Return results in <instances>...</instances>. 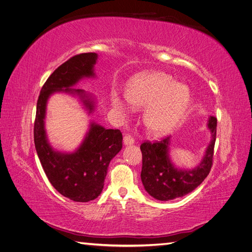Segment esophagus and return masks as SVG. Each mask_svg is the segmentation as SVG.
<instances>
[{
  "mask_svg": "<svg viewBox=\"0 0 252 252\" xmlns=\"http://www.w3.org/2000/svg\"><path fill=\"white\" fill-rule=\"evenodd\" d=\"M123 142H124V144H125V145H132V144L134 143V139L132 138V136H131L130 134L126 133V134H125V136H124V140H123Z\"/></svg>",
  "mask_w": 252,
  "mask_h": 252,
  "instance_id": "34e87169",
  "label": "esophagus"
}]
</instances>
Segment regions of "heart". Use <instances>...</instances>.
<instances>
[{
	"mask_svg": "<svg viewBox=\"0 0 252 252\" xmlns=\"http://www.w3.org/2000/svg\"><path fill=\"white\" fill-rule=\"evenodd\" d=\"M126 94L135 106H147L144 124L155 134H165L179 124L188 107L190 90L164 72L142 73L128 84ZM112 106L125 111L128 102L118 94H112Z\"/></svg>",
	"mask_w": 252,
	"mask_h": 252,
	"instance_id": "1",
	"label": "heart"
}]
</instances>
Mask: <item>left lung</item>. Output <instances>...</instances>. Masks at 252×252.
<instances>
[{"mask_svg": "<svg viewBox=\"0 0 252 252\" xmlns=\"http://www.w3.org/2000/svg\"><path fill=\"white\" fill-rule=\"evenodd\" d=\"M217 118L210 117L208 128L211 141L202 162L195 168L186 170L175 167L169 158L170 136L162 141L141 144L143 165L141 180L146 191L158 201H170L191 192L207 178L212 166L213 149L217 136Z\"/></svg>", "mask_w": 252, "mask_h": 252, "instance_id": "obj_1", "label": "left lung"}]
</instances>
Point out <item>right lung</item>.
Returning a JSON list of instances; mask_svg holds the SVG:
<instances>
[{
	"mask_svg": "<svg viewBox=\"0 0 252 252\" xmlns=\"http://www.w3.org/2000/svg\"><path fill=\"white\" fill-rule=\"evenodd\" d=\"M96 60V53L87 52L66 61L45 82L36 103L33 136L37 157L51 185L74 202H89L101 194L109 163L122 149L123 136L119 129H105L91 123L81 146L72 154H62L49 145L44 120L47 100L60 91L80 95L89 113L93 112L94 100L84 90L69 87L83 78L94 77Z\"/></svg>",
	"mask_w": 252,
	"mask_h": 252,
	"instance_id": "obj_1",
	"label": "right lung"
}]
</instances>
